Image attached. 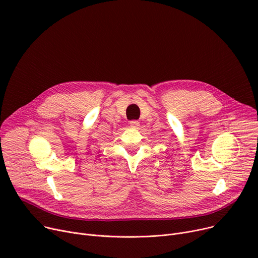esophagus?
<instances>
[{
  "instance_id": "obj_1",
  "label": "esophagus",
  "mask_w": 258,
  "mask_h": 258,
  "mask_svg": "<svg viewBox=\"0 0 258 258\" xmlns=\"http://www.w3.org/2000/svg\"><path fill=\"white\" fill-rule=\"evenodd\" d=\"M130 126L132 128H138L140 126V122L137 121V120H133L130 122Z\"/></svg>"
}]
</instances>
